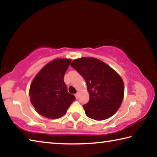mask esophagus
I'll use <instances>...</instances> for the list:
<instances>
[{
	"instance_id": "34e87169",
	"label": "esophagus",
	"mask_w": 157,
	"mask_h": 157,
	"mask_svg": "<svg viewBox=\"0 0 157 157\" xmlns=\"http://www.w3.org/2000/svg\"><path fill=\"white\" fill-rule=\"evenodd\" d=\"M75 96L76 98V99H78V97H79V94H78V93H77V94H75Z\"/></svg>"
}]
</instances>
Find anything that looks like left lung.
Returning <instances> with one entry per match:
<instances>
[{"mask_svg": "<svg viewBox=\"0 0 157 157\" xmlns=\"http://www.w3.org/2000/svg\"><path fill=\"white\" fill-rule=\"evenodd\" d=\"M71 66L86 82L89 100L83 105L86 116L96 121L112 116L123 100L124 84L120 75L105 63L94 57L73 60Z\"/></svg>", "mask_w": 157, "mask_h": 157, "instance_id": "8db88e82", "label": "left lung"}]
</instances>
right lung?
Wrapping results in <instances>:
<instances>
[{"label":"right lung","mask_w":157,"mask_h":157,"mask_svg":"<svg viewBox=\"0 0 157 157\" xmlns=\"http://www.w3.org/2000/svg\"><path fill=\"white\" fill-rule=\"evenodd\" d=\"M71 59H57L48 63L34 78L30 88L32 104L40 115L59 118L75 98L67 91L63 77Z\"/></svg>","instance_id":"right-lung-1"}]
</instances>
